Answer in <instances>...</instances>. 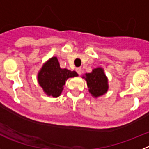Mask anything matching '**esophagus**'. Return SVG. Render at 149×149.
<instances>
[{
  "instance_id": "34e87169",
  "label": "esophagus",
  "mask_w": 149,
  "mask_h": 149,
  "mask_svg": "<svg viewBox=\"0 0 149 149\" xmlns=\"http://www.w3.org/2000/svg\"><path fill=\"white\" fill-rule=\"evenodd\" d=\"M76 72H77V73H78L79 75H80L81 73H82V68H81V67H78V68H76Z\"/></svg>"
}]
</instances>
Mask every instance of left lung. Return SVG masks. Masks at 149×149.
Masks as SVG:
<instances>
[{"mask_svg": "<svg viewBox=\"0 0 149 149\" xmlns=\"http://www.w3.org/2000/svg\"><path fill=\"white\" fill-rule=\"evenodd\" d=\"M82 78L85 79L87 82L88 91L93 97H99L108 91V78L104 73L103 67L94 68L91 73L83 75Z\"/></svg>", "mask_w": 149, "mask_h": 149, "instance_id": "1", "label": "left lung"}]
</instances>
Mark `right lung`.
Listing matches in <instances>:
<instances>
[{
    "label": "right lung",
    "mask_w": 149,
    "mask_h": 149,
    "mask_svg": "<svg viewBox=\"0 0 149 149\" xmlns=\"http://www.w3.org/2000/svg\"><path fill=\"white\" fill-rule=\"evenodd\" d=\"M78 76L76 71L60 67L57 57L46 61L37 73V81L47 96L58 97L62 93L66 81Z\"/></svg>",
    "instance_id": "obj_1"
}]
</instances>
